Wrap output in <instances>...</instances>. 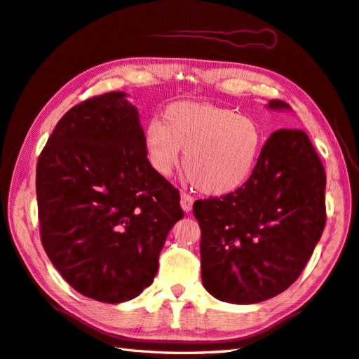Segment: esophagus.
<instances>
[{
  "label": "esophagus",
  "mask_w": 359,
  "mask_h": 359,
  "mask_svg": "<svg viewBox=\"0 0 359 359\" xmlns=\"http://www.w3.org/2000/svg\"><path fill=\"white\" fill-rule=\"evenodd\" d=\"M180 205H182V210H183V211L189 212L191 210H193L194 197L187 194V193H182V194H180Z\"/></svg>",
  "instance_id": "34e87169"
}]
</instances>
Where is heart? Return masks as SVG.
<instances>
[{
  "mask_svg": "<svg viewBox=\"0 0 359 359\" xmlns=\"http://www.w3.org/2000/svg\"><path fill=\"white\" fill-rule=\"evenodd\" d=\"M145 153L161 176L180 162L194 185L208 196L236 193L251 179L263 148V131L252 118L229 108L180 101L165 108L162 122L144 128Z\"/></svg>",
  "mask_w": 359,
  "mask_h": 359,
  "instance_id": "heart-1",
  "label": "heart"
}]
</instances>
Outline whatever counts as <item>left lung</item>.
<instances>
[{"mask_svg": "<svg viewBox=\"0 0 359 359\" xmlns=\"http://www.w3.org/2000/svg\"><path fill=\"white\" fill-rule=\"evenodd\" d=\"M269 108H290L272 99ZM326 172L303 130L264 142L255 171L228 196L196 200L205 289L222 302L254 304L303 272L326 224Z\"/></svg>", "mask_w": 359, "mask_h": 359, "instance_id": "8db88e82", "label": "left lung"}]
</instances>
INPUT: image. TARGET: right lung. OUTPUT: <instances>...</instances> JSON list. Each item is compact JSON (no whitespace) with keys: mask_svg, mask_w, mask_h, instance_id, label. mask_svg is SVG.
I'll return each instance as SVG.
<instances>
[{"mask_svg":"<svg viewBox=\"0 0 359 359\" xmlns=\"http://www.w3.org/2000/svg\"><path fill=\"white\" fill-rule=\"evenodd\" d=\"M122 91L70 108L36 165L39 234L79 294L122 303L151 285L183 217L179 189L147 159L139 113Z\"/></svg>","mask_w":359,"mask_h":359,"instance_id":"right-lung-1","label":"right lung"}]
</instances>
